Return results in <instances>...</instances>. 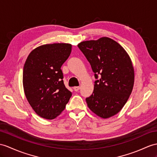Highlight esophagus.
<instances>
[{
  "label": "esophagus",
  "mask_w": 157,
  "mask_h": 157,
  "mask_svg": "<svg viewBox=\"0 0 157 157\" xmlns=\"http://www.w3.org/2000/svg\"><path fill=\"white\" fill-rule=\"evenodd\" d=\"M80 88H81L80 86H75V87L73 88V89H74V90H75V91H78V90L80 89Z\"/></svg>",
  "instance_id": "esophagus-1"
}]
</instances>
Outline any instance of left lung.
Segmentation results:
<instances>
[{
	"mask_svg": "<svg viewBox=\"0 0 157 157\" xmlns=\"http://www.w3.org/2000/svg\"><path fill=\"white\" fill-rule=\"evenodd\" d=\"M78 47L97 79L93 94L86 98L88 106L102 118L115 115L132 90L135 72L131 58L121 45L108 37L81 42Z\"/></svg>",
	"mask_w": 157,
	"mask_h": 157,
	"instance_id": "obj_1",
	"label": "left lung"
}]
</instances>
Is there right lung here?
<instances>
[{"mask_svg":"<svg viewBox=\"0 0 157 157\" xmlns=\"http://www.w3.org/2000/svg\"><path fill=\"white\" fill-rule=\"evenodd\" d=\"M72 45L47 44L31 51L22 74L25 96L38 115L54 119L65 109L72 93L64 85L60 68L70 56Z\"/></svg>","mask_w":157,"mask_h":157,"instance_id":"1","label":"right lung"}]
</instances>
